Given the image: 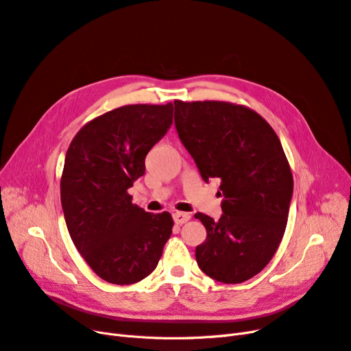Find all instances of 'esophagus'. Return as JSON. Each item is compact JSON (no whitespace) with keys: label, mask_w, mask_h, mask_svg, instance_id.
Masks as SVG:
<instances>
[{"label":"esophagus","mask_w":351,"mask_h":351,"mask_svg":"<svg viewBox=\"0 0 351 351\" xmlns=\"http://www.w3.org/2000/svg\"><path fill=\"white\" fill-rule=\"evenodd\" d=\"M173 219H174V221H176L177 224H183V223H186V221L190 220V215H189V213H183V212H176V213L173 215Z\"/></svg>","instance_id":"1"}]
</instances>
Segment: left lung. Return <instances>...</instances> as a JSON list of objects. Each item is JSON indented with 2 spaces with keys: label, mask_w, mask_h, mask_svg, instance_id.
I'll list each match as a JSON object with an SVG mask.
<instances>
[{
  "label": "left lung",
  "mask_w": 351,
  "mask_h": 351,
  "mask_svg": "<svg viewBox=\"0 0 351 351\" xmlns=\"http://www.w3.org/2000/svg\"><path fill=\"white\" fill-rule=\"evenodd\" d=\"M176 130L202 178H220L219 220L195 213L206 241L199 268L223 284H241L269 263L282 241L293 191L278 135L255 110L228 102H174Z\"/></svg>",
  "instance_id": "left-lung-1"
}]
</instances>
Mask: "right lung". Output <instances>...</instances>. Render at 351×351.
<instances>
[{"label":"right lung","instance_id":"obj_1","mask_svg":"<svg viewBox=\"0 0 351 351\" xmlns=\"http://www.w3.org/2000/svg\"><path fill=\"white\" fill-rule=\"evenodd\" d=\"M173 104L128 105L95 118L66 152L60 197L70 237L104 281L131 285L157 268L173 217L132 204L128 189L170 130Z\"/></svg>","mask_w":351,"mask_h":351}]
</instances>
